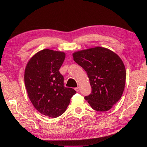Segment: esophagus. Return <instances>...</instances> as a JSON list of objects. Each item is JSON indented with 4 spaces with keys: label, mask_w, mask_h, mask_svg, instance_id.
<instances>
[{
    "label": "esophagus",
    "mask_w": 147,
    "mask_h": 147,
    "mask_svg": "<svg viewBox=\"0 0 147 147\" xmlns=\"http://www.w3.org/2000/svg\"><path fill=\"white\" fill-rule=\"evenodd\" d=\"M75 90L76 92H79V90H80L79 87H76V88H75Z\"/></svg>",
    "instance_id": "obj_1"
}]
</instances>
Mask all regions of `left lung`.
I'll list each match as a JSON object with an SVG mask.
<instances>
[{
  "instance_id": "8db88e82",
  "label": "left lung",
  "mask_w": 147,
  "mask_h": 147,
  "mask_svg": "<svg viewBox=\"0 0 147 147\" xmlns=\"http://www.w3.org/2000/svg\"><path fill=\"white\" fill-rule=\"evenodd\" d=\"M73 59L86 72L92 93L85 98L93 109L107 111L119 100L126 82V69L121 59L101 47L75 52Z\"/></svg>"
}]
</instances>
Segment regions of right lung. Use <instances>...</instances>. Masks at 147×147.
<instances>
[{"instance_id": "add662e5", "label": "right lung", "mask_w": 147, "mask_h": 147, "mask_svg": "<svg viewBox=\"0 0 147 147\" xmlns=\"http://www.w3.org/2000/svg\"><path fill=\"white\" fill-rule=\"evenodd\" d=\"M65 53L43 49L31 58L24 71V84L28 97L37 111L55 118L66 110L76 92L64 86V77L59 71Z\"/></svg>"}]
</instances>
